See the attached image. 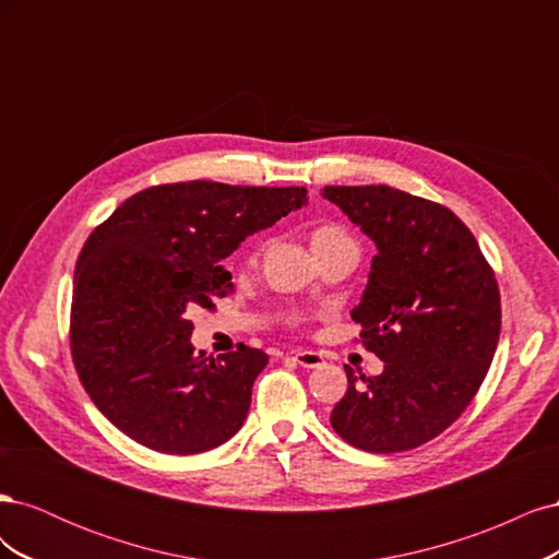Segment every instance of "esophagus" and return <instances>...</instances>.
Instances as JSON below:
<instances>
[{
    "label": "esophagus",
    "instance_id": "1",
    "mask_svg": "<svg viewBox=\"0 0 559 559\" xmlns=\"http://www.w3.org/2000/svg\"><path fill=\"white\" fill-rule=\"evenodd\" d=\"M294 354V361L302 368H319L321 364H324V354L321 352H312V349H296L292 352Z\"/></svg>",
    "mask_w": 559,
    "mask_h": 559
}]
</instances>
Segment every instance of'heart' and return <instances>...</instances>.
<instances>
[{
  "label": "heart",
  "instance_id": "obj_1",
  "mask_svg": "<svg viewBox=\"0 0 559 559\" xmlns=\"http://www.w3.org/2000/svg\"><path fill=\"white\" fill-rule=\"evenodd\" d=\"M341 240H349L347 235L335 228V226H321L312 233V247H319V245H331V242H341Z\"/></svg>",
  "mask_w": 559,
  "mask_h": 559
}]
</instances>
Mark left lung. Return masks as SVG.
<instances>
[{"label":"left lung","mask_w":559,"mask_h":559,"mask_svg":"<svg viewBox=\"0 0 559 559\" xmlns=\"http://www.w3.org/2000/svg\"><path fill=\"white\" fill-rule=\"evenodd\" d=\"M321 195L378 249L352 319L384 364L373 378L345 366L331 427L366 452L413 450L464 413L495 359V273L473 233L431 200L392 186H326Z\"/></svg>","instance_id":"obj_1"}]
</instances>
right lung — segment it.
Returning <instances> with one entry per match:
<instances>
[{"mask_svg": "<svg viewBox=\"0 0 559 559\" xmlns=\"http://www.w3.org/2000/svg\"><path fill=\"white\" fill-rule=\"evenodd\" d=\"M302 205V186L181 181L134 193L91 233L74 270L72 357L114 427L165 454L240 431L267 354H193L189 314L233 294L224 259Z\"/></svg>", "mask_w": 559, "mask_h": 559, "instance_id": "obj_1", "label": "right lung"}]
</instances>
